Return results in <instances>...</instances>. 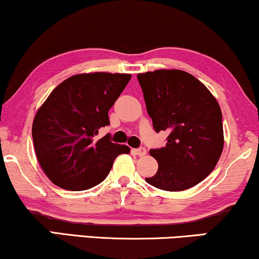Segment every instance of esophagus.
I'll list each match as a JSON object with an SVG mask.
<instances>
[{"label": "esophagus", "instance_id": "esophagus-1", "mask_svg": "<svg viewBox=\"0 0 259 259\" xmlns=\"http://www.w3.org/2000/svg\"><path fill=\"white\" fill-rule=\"evenodd\" d=\"M132 152L134 154H137V156L143 157V156H145V154H146V149H144V147H140V149H133Z\"/></svg>", "mask_w": 259, "mask_h": 259}]
</instances>
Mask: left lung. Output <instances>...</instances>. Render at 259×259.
<instances>
[{
    "label": "left lung",
    "instance_id": "8db88e82",
    "mask_svg": "<svg viewBox=\"0 0 259 259\" xmlns=\"http://www.w3.org/2000/svg\"><path fill=\"white\" fill-rule=\"evenodd\" d=\"M137 78L154 131L169 133L165 146L150 150L158 170L146 182L166 191L196 186L223 153L219 103L203 83L182 70H156L138 73Z\"/></svg>",
    "mask_w": 259,
    "mask_h": 259
}]
</instances>
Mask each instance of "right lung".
<instances>
[{
    "mask_svg": "<svg viewBox=\"0 0 259 259\" xmlns=\"http://www.w3.org/2000/svg\"><path fill=\"white\" fill-rule=\"evenodd\" d=\"M128 73H78L63 80L36 112L32 137L38 162L52 183L79 191L106 179L114 159L130 147L112 143L108 110L130 82Z\"/></svg>",
    "mask_w": 259,
    "mask_h": 259,
    "instance_id": "1",
    "label": "right lung"
}]
</instances>
